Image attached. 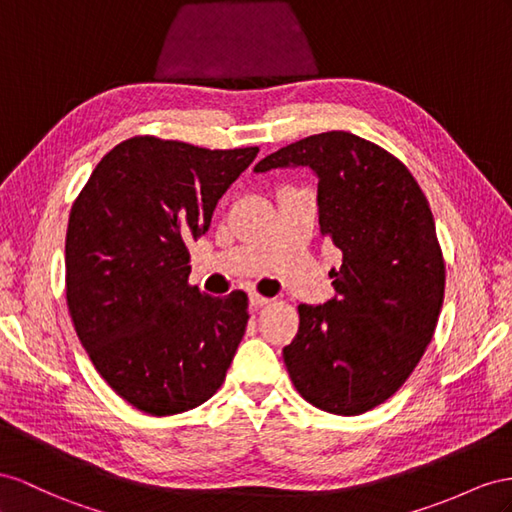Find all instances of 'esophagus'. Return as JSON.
I'll return each instance as SVG.
<instances>
[{
  "label": "esophagus",
  "instance_id": "1",
  "mask_svg": "<svg viewBox=\"0 0 512 512\" xmlns=\"http://www.w3.org/2000/svg\"><path fill=\"white\" fill-rule=\"evenodd\" d=\"M272 300L270 298H266V296H261V294H251V307H255V309H259V307H264V305H270Z\"/></svg>",
  "mask_w": 512,
  "mask_h": 512
}]
</instances>
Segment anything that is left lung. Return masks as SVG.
<instances>
[{
	"mask_svg": "<svg viewBox=\"0 0 512 512\" xmlns=\"http://www.w3.org/2000/svg\"><path fill=\"white\" fill-rule=\"evenodd\" d=\"M309 166L320 233L342 251L337 298L298 305L283 359L296 391L333 415H361L396 393L435 335L445 261L430 205L396 155L350 131H324L266 155L255 170Z\"/></svg>",
	"mask_w": 512,
	"mask_h": 512,
	"instance_id": "1",
	"label": "left lung"
}]
</instances>
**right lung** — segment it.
I'll list each match as a JSON object with an SVG mask.
<instances>
[{
	"label": "right lung",
	"mask_w": 512,
	"mask_h": 512,
	"mask_svg": "<svg viewBox=\"0 0 512 512\" xmlns=\"http://www.w3.org/2000/svg\"><path fill=\"white\" fill-rule=\"evenodd\" d=\"M257 151L134 136L101 157L73 201L64 279L75 333L103 381L142 413H186L225 383L248 296L190 285L188 244Z\"/></svg>",
	"instance_id": "right-lung-1"
}]
</instances>
